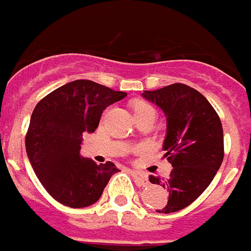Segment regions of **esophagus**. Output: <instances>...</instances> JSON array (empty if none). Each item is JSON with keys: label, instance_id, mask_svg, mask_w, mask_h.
Masks as SVG:
<instances>
[{"label": "esophagus", "instance_id": "34e87169", "mask_svg": "<svg viewBox=\"0 0 251 251\" xmlns=\"http://www.w3.org/2000/svg\"><path fill=\"white\" fill-rule=\"evenodd\" d=\"M131 175L135 177V181L139 185H142V186H147V185H148L149 181L147 174H144V172L142 171H135V170H132Z\"/></svg>", "mask_w": 251, "mask_h": 251}]
</instances>
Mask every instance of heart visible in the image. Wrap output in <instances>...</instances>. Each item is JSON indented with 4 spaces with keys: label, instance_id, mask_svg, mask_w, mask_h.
<instances>
[{
    "label": "heart",
    "instance_id": "heart-1",
    "mask_svg": "<svg viewBox=\"0 0 251 251\" xmlns=\"http://www.w3.org/2000/svg\"><path fill=\"white\" fill-rule=\"evenodd\" d=\"M132 107H134V113H135V116L138 115H143V113H151V112H154V108L149 104V103L147 102H142V100H139V102H135L134 104H132Z\"/></svg>",
    "mask_w": 251,
    "mask_h": 251
}]
</instances>
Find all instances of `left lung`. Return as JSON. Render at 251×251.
<instances>
[{
  "mask_svg": "<svg viewBox=\"0 0 251 251\" xmlns=\"http://www.w3.org/2000/svg\"><path fill=\"white\" fill-rule=\"evenodd\" d=\"M143 97L155 103L167 117L163 151L174 167L166 180L149 177L151 184L170 193L167 204L157 212H177L201 197L222 165V124L207 98L185 84L145 90Z\"/></svg>",
  "mask_w": 251,
  "mask_h": 251,
  "instance_id": "left-lung-1",
  "label": "left lung"
}]
</instances>
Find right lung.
Wrapping results in <instances>:
<instances>
[{"label":"right lung","instance_id":"obj_1","mask_svg":"<svg viewBox=\"0 0 251 251\" xmlns=\"http://www.w3.org/2000/svg\"><path fill=\"white\" fill-rule=\"evenodd\" d=\"M90 80H75L42 98L31 113L25 148L38 180L50 197L71 208L89 207L120 170L80 157L84 132H94L103 109L125 98Z\"/></svg>","mask_w":251,"mask_h":251}]
</instances>
